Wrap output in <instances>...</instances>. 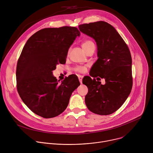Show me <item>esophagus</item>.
I'll return each instance as SVG.
<instances>
[{"instance_id": "34e87169", "label": "esophagus", "mask_w": 153, "mask_h": 153, "mask_svg": "<svg viewBox=\"0 0 153 153\" xmlns=\"http://www.w3.org/2000/svg\"><path fill=\"white\" fill-rule=\"evenodd\" d=\"M78 78H79V82L80 83H82V79H83V76H81V75H79L78 76Z\"/></svg>"}]
</instances>
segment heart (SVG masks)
Returning a JSON list of instances; mask_svg holds the SVG:
<instances>
[{
  "label": "heart",
  "instance_id": "obj_1",
  "mask_svg": "<svg viewBox=\"0 0 153 153\" xmlns=\"http://www.w3.org/2000/svg\"><path fill=\"white\" fill-rule=\"evenodd\" d=\"M82 48L83 49V50L86 53H87L91 48L95 47V44H94V43L91 40H85L82 42ZM70 50H69V52H70ZM69 52H68V53H69ZM74 70L77 72L83 73L86 71V67L85 66H78L74 68Z\"/></svg>",
  "mask_w": 153,
  "mask_h": 153
}]
</instances>
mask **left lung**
<instances>
[{"mask_svg": "<svg viewBox=\"0 0 153 153\" xmlns=\"http://www.w3.org/2000/svg\"><path fill=\"white\" fill-rule=\"evenodd\" d=\"M79 28L96 40L99 57L91 70L94 79L87 76L82 80L88 89L86 105L95 114H111L121 107L132 89L130 51L116 29L106 22L81 24ZM100 78L105 79V85L98 81Z\"/></svg>", "mask_w": 153, "mask_h": 153, "instance_id": "obj_1", "label": "left lung"}]
</instances>
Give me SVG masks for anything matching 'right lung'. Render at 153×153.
<instances>
[{"label":"right lung","instance_id":"1","mask_svg":"<svg viewBox=\"0 0 153 153\" xmlns=\"http://www.w3.org/2000/svg\"><path fill=\"white\" fill-rule=\"evenodd\" d=\"M80 31L74 27L42 29L32 35L22 51L16 68L17 90L24 103L43 118L59 116L80 85L70 75L59 83L52 71L66 62L68 49Z\"/></svg>","mask_w":153,"mask_h":153}]
</instances>
